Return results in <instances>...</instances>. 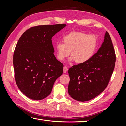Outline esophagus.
<instances>
[{
  "label": "esophagus",
  "instance_id": "esophagus-1",
  "mask_svg": "<svg viewBox=\"0 0 126 126\" xmlns=\"http://www.w3.org/2000/svg\"><path fill=\"white\" fill-rule=\"evenodd\" d=\"M68 69L66 66H64L63 67V72L64 73H66L67 71H68Z\"/></svg>",
  "mask_w": 126,
  "mask_h": 126
}]
</instances>
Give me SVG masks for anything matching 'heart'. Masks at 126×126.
<instances>
[{"label":"heart","mask_w":126,"mask_h":126,"mask_svg":"<svg viewBox=\"0 0 126 126\" xmlns=\"http://www.w3.org/2000/svg\"><path fill=\"white\" fill-rule=\"evenodd\" d=\"M63 42H58L55 45L58 59L63 61L70 54L69 62L75 61L80 64L90 61L97 46L96 36L77 31L65 34L63 36Z\"/></svg>","instance_id":"b5f03b06"}]
</instances>
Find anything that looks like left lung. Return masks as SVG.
Instances as JSON below:
<instances>
[{
    "mask_svg": "<svg viewBox=\"0 0 126 126\" xmlns=\"http://www.w3.org/2000/svg\"><path fill=\"white\" fill-rule=\"evenodd\" d=\"M115 62L114 46L106 31L101 47L90 61L69 69V95L80 102L88 101L96 97L107 87Z\"/></svg>",
    "mask_w": 126,
    "mask_h": 126,
    "instance_id": "obj_1",
    "label": "left lung"
}]
</instances>
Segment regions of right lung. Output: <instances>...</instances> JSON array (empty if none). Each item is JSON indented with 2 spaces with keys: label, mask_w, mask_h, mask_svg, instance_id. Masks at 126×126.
Here are the masks:
<instances>
[{
  "label": "right lung",
  "mask_w": 126,
  "mask_h": 126,
  "mask_svg": "<svg viewBox=\"0 0 126 126\" xmlns=\"http://www.w3.org/2000/svg\"><path fill=\"white\" fill-rule=\"evenodd\" d=\"M66 25L36 26L19 38L13 58L15 80L29 98L37 101L48 96L55 81L63 74V65L54 54L51 38Z\"/></svg>",
  "instance_id": "add662e5"
}]
</instances>
